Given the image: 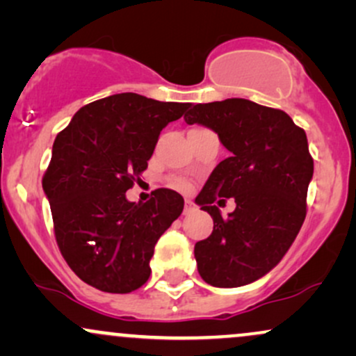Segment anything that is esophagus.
<instances>
[{
	"label": "esophagus",
	"mask_w": 356,
	"mask_h": 356,
	"mask_svg": "<svg viewBox=\"0 0 356 356\" xmlns=\"http://www.w3.org/2000/svg\"><path fill=\"white\" fill-rule=\"evenodd\" d=\"M194 211H195L194 202H192L191 199H186V202H184V214H191V212Z\"/></svg>",
	"instance_id": "obj_1"
}]
</instances>
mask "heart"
Wrapping results in <instances>:
<instances>
[{
  "instance_id": "1",
  "label": "heart",
  "mask_w": 356,
  "mask_h": 356,
  "mask_svg": "<svg viewBox=\"0 0 356 356\" xmlns=\"http://www.w3.org/2000/svg\"><path fill=\"white\" fill-rule=\"evenodd\" d=\"M174 187H177V189L181 191H189L191 189V182L187 181V179H174Z\"/></svg>"
}]
</instances>
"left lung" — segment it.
<instances>
[{
    "instance_id": "8db88e82",
    "label": "left lung",
    "mask_w": 356,
    "mask_h": 356,
    "mask_svg": "<svg viewBox=\"0 0 356 356\" xmlns=\"http://www.w3.org/2000/svg\"><path fill=\"white\" fill-rule=\"evenodd\" d=\"M187 108V124L214 130L229 150L195 197L214 220L209 238L195 243L197 271L216 288L249 284L283 259L303 226L313 179L308 138L283 110L246 99ZM222 197L236 202L227 218L213 204Z\"/></svg>"
}]
</instances>
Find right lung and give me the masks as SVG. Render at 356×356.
<instances>
[{
    "instance_id": "right-lung-1",
    "label": "right lung",
    "mask_w": 356,
    "mask_h": 356,
    "mask_svg": "<svg viewBox=\"0 0 356 356\" xmlns=\"http://www.w3.org/2000/svg\"><path fill=\"white\" fill-rule=\"evenodd\" d=\"M186 108L115 93L81 107L53 142L43 191L56 243L72 271L100 291L145 284L155 243L181 216L175 191H154L145 204L130 202L125 192L147 169L162 129Z\"/></svg>"
}]
</instances>
